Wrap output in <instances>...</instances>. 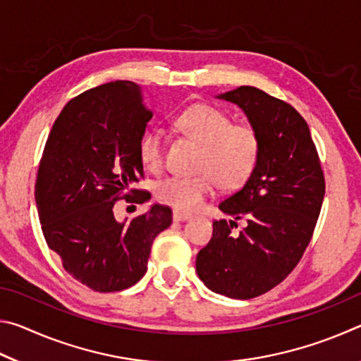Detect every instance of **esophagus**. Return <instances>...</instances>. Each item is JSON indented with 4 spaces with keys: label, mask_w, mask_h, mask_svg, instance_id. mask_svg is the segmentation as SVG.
Segmentation results:
<instances>
[{
    "label": "esophagus",
    "mask_w": 361,
    "mask_h": 361,
    "mask_svg": "<svg viewBox=\"0 0 361 361\" xmlns=\"http://www.w3.org/2000/svg\"><path fill=\"white\" fill-rule=\"evenodd\" d=\"M191 218L192 216L189 215V213H183L178 210L173 212V221H186V219H191Z\"/></svg>",
    "instance_id": "obj_1"
}]
</instances>
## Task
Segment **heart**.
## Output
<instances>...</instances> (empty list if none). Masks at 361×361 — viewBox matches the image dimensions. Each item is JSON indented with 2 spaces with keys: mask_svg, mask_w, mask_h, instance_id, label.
I'll list each match as a JSON object with an SVG mask.
<instances>
[{
  "mask_svg": "<svg viewBox=\"0 0 361 361\" xmlns=\"http://www.w3.org/2000/svg\"><path fill=\"white\" fill-rule=\"evenodd\" d=\"M175 126L202 146L194 176H167L156 185L161 204L180 212H192L215 191L242 188L252 178L261 157L259 132L247 122H234L229 113L209 103H197L176 114ZM138 157L145 169L159 172L164 167V133L151 129L138 142Z\"/></svg>",
  "mask_w": 361,
  "mask_h": 361,
  "instance_id": "obj_1",
  "label": "heart"
}]
</instances>
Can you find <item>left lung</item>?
I'll list each match as a JSON object with an SVG mask.
<instances>
[{"label":"left lung","instance_id":"8db88e82","mask_svg":"<svg viewBox=\"0 0 361 361\" xmlns=\"http://www.w3.org/2000/svg\"><path fill=\"white\" fill-rule=\"evenodd\" d=\"M239 105L259 132L261 157L245 185L219 204L232 219H216L195 271L207 288L252 299L282 283L309 247L325 197L319 152L307 122L290 103L242 85L221 95ZM239 219L247 226L239 235Z\"/></svg>","mask_w":361,"mask_h":361}]
</instances>
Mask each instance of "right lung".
Instances as JSON below:
<instances>
[{
  "mask_svg": "<svg viewBox=\"0 0 361 361\" xmlns=\"http://www.w3.org/2000/svg\"><path fill=\"white\" fill-rule=\"evenodd\" d=\"M152 118L140 90L114 81L71 99L42 151L35 197L47 247L66 272L99 293L129 288L145 276L151 245L172 224L166 205L119 223L114 205L143 204L138 142Z\"/></svg>",
  "mask_w": 361,
  "mask_h": 361,
  "instance_id": "1",
  "label": "right lung"
}]
</instances>
